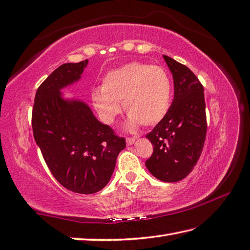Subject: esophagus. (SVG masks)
Wrapping results in <instances>:
<instances>
[{"instance_id":"1","label":"esophagus","mask_w":250,"mask_h":250,"mask_svg":"<svg viewBox=\"0 0 250 250\" xmlns=\"http://www.w3.org/2000/svg\"><path fill=\"white\" fill-rule=\"evenodd\" d=\"M135 141H136L135 138H126V144L132 145V144L135 143Z\"/></svg>"}]
</instances>
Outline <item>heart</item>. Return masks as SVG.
Returning <instances> with one entry per match:
<instances>
[{
  "mask_svg": "<svg viewBox=\"0 0 250 250\" xmlns=\"http://www.w3.org/2000/svg\"><path fill=\"white\" fill-rule=\"evenodd\" d=\"M171 90V81L163 68L133 62L107 73L102 89L92 91V102L105 124L115 121L122 102L131 128L140 124L150 126L167 115Z\"/></svg>",
  "mask_w": 250,
  "mask_h": 250,
  "instance_id": "b5f03b06",
  "label": "heart"
}]
</instances>
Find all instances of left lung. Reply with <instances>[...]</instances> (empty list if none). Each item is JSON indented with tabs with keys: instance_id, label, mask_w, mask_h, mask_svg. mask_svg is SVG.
I'll use <instances>...</instances> for the list:
<instances>
[{
	"instance_id": "left-lung-1",
	"label": "left lung",
	"mask_w": 250,
	"mask_h": 250,
	"mask_svg": "<svg viewBox=\"0 0 250 250\" xmlns=\"http://www.w3.org/2000/svg\"><path fill=\"white\" fill-rule=\"evenodd\" d=\"M172 72L174 99L164 119L146 135L153 154L145 161L149 172L164 182H178L192 172L207 132L204 86L185 65L164 55Z\"/></svg>"
}]
</instances>
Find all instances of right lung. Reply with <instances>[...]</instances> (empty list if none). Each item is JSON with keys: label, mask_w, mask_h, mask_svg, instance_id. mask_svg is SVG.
<instances>
[{"label": "right lung", "mask_w": 250, "mask_h": 250, "mask_svg": "<svg viewBox=\"0 0 250 250\" xmlns=\"http://www.w3.org/2000/svg\"><path fill=\"white\" fill-rule=\"evenodd\" d=\"M89 61L54 70L37 90L32 130L48 169L63 188L94 194L106 187L125 138L95 118L84 102L62 99L61 90L81 78Z\"/></svg>", "instance_id": "1"}]
</instances>
